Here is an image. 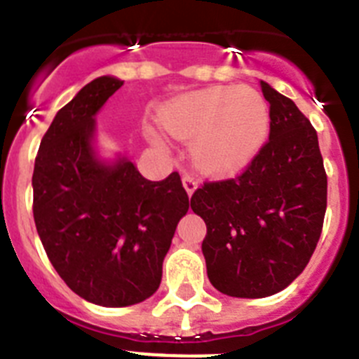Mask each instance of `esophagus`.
Masks as SVG:
<instances>
[{
    "label": "esophagus",
    "instance_id": "34e87169",
    "mask_svg": "<svg viewBox=\"0 0 359 359\" xmlns=\"http://www.w3.org/2000/svg\"><path fill=\"white\" fill-rule=\"evenodd\" d=\"M182 184H184V189H186V193L189 196H191L193 193L196 191V187H198V182H196L195 177H191V175H184Z\"/></svg>",
    "mask_w": 359,
    "mask_h": 359
}]
</instances>
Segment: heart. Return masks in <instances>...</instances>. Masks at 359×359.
Wrapping results in <instances>:
<instances>
[{"mask_svg": "<svg viewBox=\"0 0 359 359\" xmlns=\"http://www.w3.org/2000/svg\"><path fill=\"white\" fill-rule=\"evenodd\" d=\"M159 123L175 140H193L189 157L198 172L232 177L263 150L270 134V107L252 87L215 86L164 103ZM144 135L156 147L164 143L156 125H147Z\"/></svg>", "mask_w": 359, "mask_h": 359, "instance_id": "b5f03b06", "label": "heart"}]
</instances>
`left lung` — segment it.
<instances>
[{
	"label": "left lung",
	"instance_id": "left-lung-1",
	"mask_svg": "<svg viewBox=\"0 0 359 359\" xmlns=\"http://www.w3.org/2000/svg\"><path fill=\"white\" fill-rule=\"evenodd\" d=\"M270 137L240 177L205 182L191 209L205 222L202 252L218 292L240 299L279 293L311 259L327 208L318 137L290 98L261 80Z\"/></svg>",
	"mask_w": 359,
	"mask_h": 359
}]
</instances>
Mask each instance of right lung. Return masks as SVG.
<instances>
[{"label":"right lung","instance_id":"obj_1","mask_svg":"<svg viewBox=\"0 0 359 359\" xmlns=\"http://www.w3.org/2000/svg\"><path fill=\"white\" fill-rule=\"evenodd\" d=\"M121 86L116 76H98L55 114L32 177L35 227L51 264L76 295L105 308L157 292L164 256L189 209L177 172L154 182L127 156H100L95 116Z\"/></svg>","mask_w":359,"mask_h":359}]
</instances>
